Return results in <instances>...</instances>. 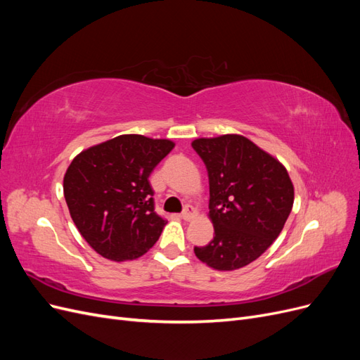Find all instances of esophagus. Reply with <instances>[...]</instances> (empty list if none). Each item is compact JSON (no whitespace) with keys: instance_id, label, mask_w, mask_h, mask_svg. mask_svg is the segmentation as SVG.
<instances>
[{"instance_id":"34e87169","label":"esophagus","mask_w":360,"mask_h":360,"mask_svg":"<svg viewBox=\"0 0 360 360\" xmlns=\"http://www.w3.org/2000/svg\"><path fill=\"white\" fill-rule=\"evenodd\" d=\"M193 216H195V209L192 205H186L184 207V210H183V213H181V217L184 221H191V219H193Z\"/></svg>"}]
</instances>
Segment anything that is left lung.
<instances>
[{
    "label": "left lung",
    "instance_id": "left-lung-1",
    "mask_svg": "<svg viewBox=\"0 0 360 360\" xmlns=\"http://www.w3.org/2000/svg\"><path fill=\"white\" fill-rule=\"evenodd\" d=\"M192 147L209 172L214 228L213 240L193 252L214 270L242 269L281 234L292 209V181L276 158L242 135L198 138Z\"/></svg>",
    "mask_w": 360,
    "mask_h": 360
}]
</instances>
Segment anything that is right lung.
Here are the masks:
<instances>
[{
	"label": "right lung",
	"mask_w": 360,
	"mask_h": 360,
	"mask_svg": "<svg viewBox=\"0 0 360 360\" xmlns=\"http://www.w3.org/2000/svg\"><path fill=\"white\" fill-rule=\"evenodd\" d=\"M174 146L169 139L120 135L72 160L64 198L78 231L103 258L136 259L158 242L167 221L155 212L148 177Z\"/></svg>",
	"instance_id": "right-lung-1"
}]
</instances>
